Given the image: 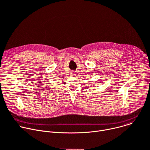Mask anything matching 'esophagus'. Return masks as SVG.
<instances>
[{
    "mask_svg": "<svg viewBox=\"0 0 150 150\" xmlns=\"http://www.w3.org/2000/svg\"><path fill=\"white\" fill-rule=\"evenodd\" d=\"M76 74V73H74V72H72V73H71V75H76V74Z\"/></svg>",
    "mask_w": 150,
    "mask_h": 150,
    "instance_id": "obj_1",
    "label": "esophagus"
}]
</instances>
